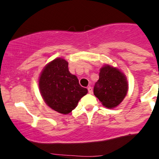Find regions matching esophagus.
<instances>
[{
  "mask_svg": "<svg viewBox=\"0 0 159 159\" xmlns=\"http://www.w3.org/2000/svg\"><path fill=\"white\" fill-rule=\"evenodd\" d=\"M88 91H89V94H93V89H92V88L90 87V86L88 88Z\"/></svg>",
  "mask_w": 159,
  "mask_h": 159,
  "instance_id": "34e87169",
  "label": "esophagus"
}]
</instances>
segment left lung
Instances as JSON below:
<instances>
[{
  "label": "left lung",
  "mask_w": 159,
  "mask_h": 159,
  "mask_svg": "<svg viewBox=\"0 0 159 159\" xmlns=\"http://www.w3.org/2000/svg\"><path fill=\"white\" fill-rule=\"evenodd\" d=\"M128 83L124 74L117 68L106 65L102 68L99 79L94 87V94L108 108L118 106L125 97Z\"/></svg>",
  "instance_id": "1"
}]
</instances>
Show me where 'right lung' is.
<instances>
[{"label":"right lung","mask_w":159,"mask_h":159,"mask_svg":"<svg viewBox=\"0 0 159 159\" xmlns=\"http://www.w3.org/2000/svg\"><path fill=\"white\" fill-rule=\"evenodd\" d=\"M68 67L65 59H54L44 68L39 79V89L46 104L65 115L75 109L80 99L88 93Z\"/></svg>","instance_id":"right-lung-1"}]
</instances>
